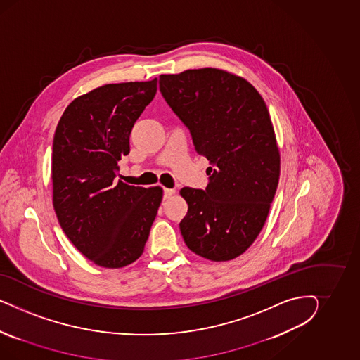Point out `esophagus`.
<instances>
[{
    "instance_id": "34e87169",
    "label": "esophagus",
    "mask_w": 360,
    "mask_h": 360,
    "mask_svg": "<svg viewBox=\"0 0 360 360\" xmlns=\"http://www.w3.org/2000/svg\"><path fill=\"white\" fill-rule=\"evenodd\" d=\"M174 188H165L164 190V199H169L170 196L174 195Z\"/></svg>"
}]
</instances>
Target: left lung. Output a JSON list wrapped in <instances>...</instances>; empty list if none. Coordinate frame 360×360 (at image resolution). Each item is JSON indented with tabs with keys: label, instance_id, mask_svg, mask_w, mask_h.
Instances as JSON below:
<instances>
[{
	"label": "left lung",
	"instance_id": "1",
	"mask_svg": "<svg viewBox=\"0 0 360 360\" xmlns=\"http://www.w3.org/2000/svg\"><path fill=\"white\" fill-rule=\"evenodd\" d=\"M160 91L210 162L205 190L184 187L179 229L190 251L229 262L251 247L266 220L280 178L269 112L243 77L218 68L161 75Z\"/></svg>",
	"mask_w": 360,
	"mask_h": 360
}]
</instances>
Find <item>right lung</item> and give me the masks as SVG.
I'll return each mask as SVG.
<instances>
[{"mask_svg": "<svg viewBox=\"0 0 360 360\" xmlns=\"http://www.w3.org/2000/svg\"><path fill=\"white\" fill-rule=\"evenodd\" d=\"M157 94V79L107 84L75 98L53 142V202L65 236L88 260L122 268L143 252L161 187L116 181L134 122Z\"/></svg>", "mask_w": 360, "mask_h": 360, "instance_id": "add662e5", "label": "right lung"}]
</instances>
